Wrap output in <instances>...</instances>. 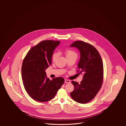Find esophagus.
I'll list each match as a JSON object with an SVG mask.
<instances>
[{
  "instance_id": "34e87169",
  "label": "esophagus",
  "mask_w": 126,
  "mask_h": 126,
  "mask_svg": "<svg viewBox=\"0 0 126 126\" xmlns=\"http://www.w3.org/2000/svg\"><path fill=\"white\" fill-rule=\"evenodd\" d=\"M65 83H71V81L69 80H67V79H65Z\"/></svg>"
}]
</instances>
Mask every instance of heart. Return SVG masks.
Segmentation results:
<instances>
[{"label": "heart", "mask_w": 126, "mask_h": 126, "mask_svg": "<svg viewBox=\"0 0 126 126\" xmlns=\"http://www.w3.org/2000/svg\"><path fill=\"white\" fill-rule=\"evenodd\" d=\"M65 53L66 58L74 56H75L77 57V54L76 53L72 50L66 49L65 50ZM58 56V53H53V56H52L53 61H55L56 60V59L57 58Z\"/></svg>", "instance_id": "1"}]
</instances>
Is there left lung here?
Listing matches in <instances>:
<instances>
[{"label": "left lung", "instance_id": "1", "mask_svg": "<svg viewBox=\"0 0 126 126\" xmlns=\"http://www.w3.org/2000/svg\"><path fill=\"white\" fill-rule=\"evenodd\" d=\"M70 47H76L80 51L77 72L83 74V79L80 84L72 81L74 89L70 95L79 103H87L95 97L102 85L103 63L98 51L89 43L77 41Z\"/></svg>", "mask_w": 126, "mask_h": 126}]
</instances>
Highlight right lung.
Returning <instances> with one entry per match:
<instances>
[{"label":"right lung","instance_id":"1","mask_svg":"<svg viewBox=\"0 0 126 126\" xmlns=\"http://www.w3.org/2000/svg\"><path fill=\"white\" fill-rule=\"evenodd\" d=\"M60 43L57 41H43L33 47L23 59L22 77L24 87L31 97L38 102H46L53 99L64 83V79L60 77L50 80L45 72Z\"/></svg>","mask_w":126,"mask_h":126}]
</instances>
